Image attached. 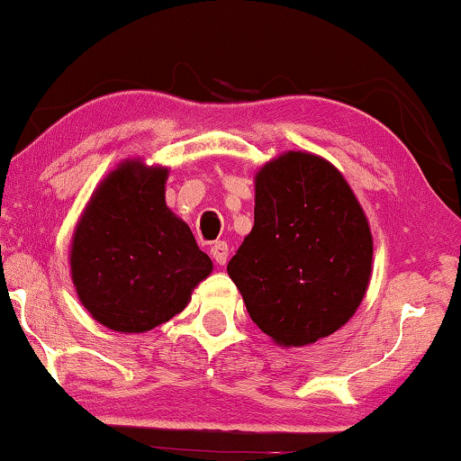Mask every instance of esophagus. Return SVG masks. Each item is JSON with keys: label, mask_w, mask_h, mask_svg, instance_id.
<instances>
[{"label": "esophagus", "mask_w": 461, "mask_h": 461, "mask_svg": "<svg viewBox=\"0 0 461 461\" xmlns=\"http://www.w3.org/2000/svg\"><path fill=\"white\" fill-rule=\"evenodd\" d=\"M212 258L216 260L218 264H226V260H229V245H226L224 241H216L212 245Z\"/></svg>", "instance_id": "34e87169"}]
</instances>
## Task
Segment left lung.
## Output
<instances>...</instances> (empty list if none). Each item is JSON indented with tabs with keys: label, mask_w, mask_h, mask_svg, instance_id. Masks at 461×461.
Returning a JSON list of instances; mask_svg holds the SVG:
<instances>
[{
	"label": "left lung",
	"mask_w": 461,
	"mask_h": 461,
	"mask_svg": "<svg viewBox=\"0 0 461 461\" xmlns=\"http://www.w3.org/2000/svg\"><path fill=\"white\" fill-rule=\"evenodd\" d=\"M374 239L344 176L289 150L256 174L254 229L229 276L254 323L279 346H306L348 323L367 292Z\"/></svg>",
	"instance_id": "obj_1"
}]
</instances>
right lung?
<instances>
[{
  "label": "right lung",
  "mask_w": 461,
  "mask_h": 461,
  "mask_svg": "<svg viewBox=\"0 0 461 461\" xmlns=\"http://www.w3.org/2000/svg\"><path fill=\"white\" fill-rule=\"evenodd\" d=\"M167 167L123 161L100 182L71 243L81 304L113 331L142 333L185 311L210 256L166 205Z\"/></svg>",
  "instance_id": "right-lung-1"
}]
</instances>
